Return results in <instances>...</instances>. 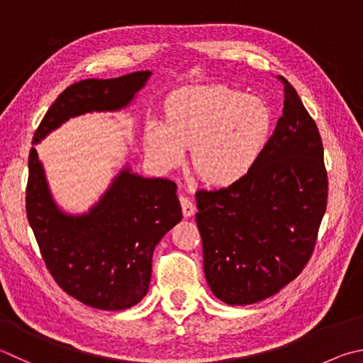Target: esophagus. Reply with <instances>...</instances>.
<instances>
[{"label":"esophagus","instance_id":"34e87169","mask_svg":"<svg viewBox=\"0 0 363 363\" xmlns=\"http://www.w3.org/2000/svg\"><path fill=\"white\" fill-rule=\"evenodd\" d=\"M179 200H181V208H182L184 217L194 216L195 211H196V206H195V203L192 201V199H189V196H186V195H181Z\"/></svg>","mask_w":363,"mask_h":363}]
</instances>
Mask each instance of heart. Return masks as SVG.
I'll list each match as a JSON object with an SVG mask.
<instances>
[{
  "label": "heart",
  "mask_w": 363,
  "mask_h": 363,
  "mask_svg": "<svg viewBox=\"0 0 363 363\" xmlns=\"http://www.w3.org/2000/svg\"><path fill=\"white\" fill-rule=\"evenodd\" d=\"M272 125L267 104L227 85H187L164 100L163 122L149 118L144 146L160 169L179 164L190 146L195 173L211 186H230L259 159Z\"/></svg>",
  "instance_id": "heart-1"
}]
</instances>
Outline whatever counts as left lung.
I'll list each match as a JSON object with an SVG mask.
<instances>
[{"label": "left lung", "instance_id": "left-lung-1", "mask_svg": "<svg viewBox=\"0 0 363 363\" xmlns=\"http://www.w3.org/2000/svg\"><path fill=\"white\" fill-rule=\"evenodd\" d=\"M284 108L249 173L196 192L204 276L227 305L278 294L311 259L327 209L324 147L313 117L284 77Z\"/></svg>", "mask_w": 363, "mask_h": 363}]
</instances>
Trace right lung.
Returning a JSON list of instances; mask_svg holds the SVG:
<instances>
[{
  "label": "right lung",
  "instance_id": "1",
  "mask_svg": "<svg viewBox=\"0 0 363 363\" xmlns=\"http://www.w3.org/2000/svg\"><path fill=\"white\" fill-rule=\"evenodd\" d=\"M152 72L116 79H85L65 89L39 123L33 144L69 117L114 113L128 106ZM176 184L143 177L125 167L89 213L57 206L35 147L28 157L26 217L45 267L68 295L106 311L135 306L147 294L152 254L182 219Z\"/></svg>",
  "mask_w": 363,
  "mask_h": 363
}]
</instances>
